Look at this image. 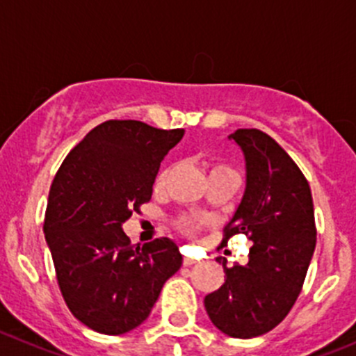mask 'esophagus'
I'll list each match as a JSON object with an SVG mask.
<instances>
[{
  "label": "esophagus",
  "mask_w": 356,
  "mask_h": 356,
  "mask_svg": "<svg viewBox=\"0 0 356 356\" xmlns=\"http://www.w3.org/2000/svg\"><path fill=\"white\" fill-rule=\"evenodd\" d=\"M182 264H184L186 267H191V265L197 264V260H195L193 257H184V260H182Z\"/></svg>",
  "instance_id": "1"
}]
</instances>
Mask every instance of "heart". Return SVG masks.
<instances>
[{
    "instance_id": "obj_1",
    "label": "heart",
    "mask_w": 356,
    "mask_h": 356,
    "mask_svg": "<svg viewBox=\"0 0 356 356\" xmlns=\"http://www.w3.org/2000/svg\"><path fill=\"white\" fill-rule=\"evenodd\" d=\"M219 168H227V167H216L214 170H219ZM163 179H165V174H159L158 181H156V182H158V184H161ZM198 227H200V223H198V221H182V228H184V230L188 232V234L195 232Z\"/></svg>"
}]
</instances>
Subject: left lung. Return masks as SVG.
<instances>
[{"instance_id": "1", "label": "left lung", "mask_w": 356, "mask_h": 356, "mask_svg": "<svg viewBox=\"0 0 356 356\" xmlns=\"http://www.w3.org/2000/svg\"><path fill=\"white\" fill-rule=\"evenodd\" d=\"M228 138L244 154L245 189L221 245L235 234L253 245L245 265L216 258L225 283L204 304L218 330L251 339L277 327L300 293L316 245L314 207L300 168L267 133L237 129Z\"/></svg>"}]
</instances>
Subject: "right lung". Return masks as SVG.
<instances>
[{
  "instance_id": "right-lung-1",
  "label": "right lung",
  "mask_w": 356,
  "mask_h": 356,
  "mask_svg": "<svg viewBox=\"0 0 356 356\" xmlns=\"http://www.w3.org/2000/svg\"><path fill=\"white\" fill-rule=\"evenodd\" d=\"M182 135L131 119L102 122L70 151L52 181L45 241L66 305L91 330L119 335L137 328L181 268L174 241L135 248L122 225L151 200L159 163Z\"/></svg>"
}]
</instances>
